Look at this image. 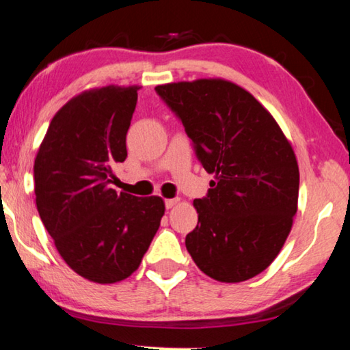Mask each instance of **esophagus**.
<instances>
[{
	"label": "esophagus",
	"mask_w": 350,
	"mask_h": 350,
	"mask_svg": "<svg viewBox=\"0 0 350 350\" xmlns=\"http://www.w3.org/2000/svg\"><path fill=\"white\" fill-rule=\"evenodd\" d=\"M178 202H180V198H167V200H165V208L172 209Z\"/></svg>",
	"instance_id": "34e87169"
}]
</instances>
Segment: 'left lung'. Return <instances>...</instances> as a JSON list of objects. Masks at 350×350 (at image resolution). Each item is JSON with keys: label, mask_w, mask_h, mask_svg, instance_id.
<instances>
[{"label": "left lung", "mask_w": 350, "mask_h": 350, "mask_svg": "<svg viewBox=\"0 0 350 350\" xmlns=\"http://www.w3.org/2000/svg\"><path fill=\"white\" fill-rule=\"evenodd\" d=\"M211 180L193 200L186 248L204 274L242 282L276 259L293 226L299 167L290 141L256 97L225 79L158 85Z\"/></svg>", "instance_id": "obj_1"}]
</instances>
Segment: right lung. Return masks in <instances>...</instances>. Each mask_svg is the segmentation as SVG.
Returning <instances> with one entry per match:
<instances>
[{"label":"right lung","mask_w":350,"mask_h":350,"mask_svg":"<svg viewBox=\"0 0 350 350\" xmlns=\"http://www.w3.org/2000/svg\"><path fill=\"white\" fill-rule=\"evenodd\" d=\"M137 85L87 90L55 113L33 163L36 203L62 259L79 276L114 284L137 270L157 234L161 197L110 187L127 158Z\"/></svg>","instance_id":"add662e5"}]
</instances>
